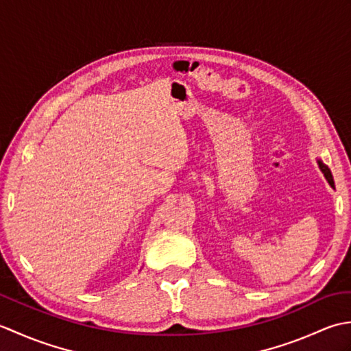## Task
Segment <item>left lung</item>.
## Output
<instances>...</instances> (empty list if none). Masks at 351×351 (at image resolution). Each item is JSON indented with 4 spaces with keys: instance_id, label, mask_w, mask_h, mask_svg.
<instances>
[{
    "instance_id": "8db88e82",
    "label": "left lung",
    "mask_w": 351,
    "mask_h": 351,
    "mask_svg": "<svg viewBox=\"0 0 351 351\" xmlns=\"http://www.w3.org/2000/svg\"><path fill=\"white\" fill-rule=\"evenodd\" d=\"M317 162H318V167H319V170L323 171V175H324V178H326V181L329 182V185L330 187L335 190V182H333V176H332V171H330V169L326 166V164L322 161V160H317Z\"/></svg>"
}]
</instances>
